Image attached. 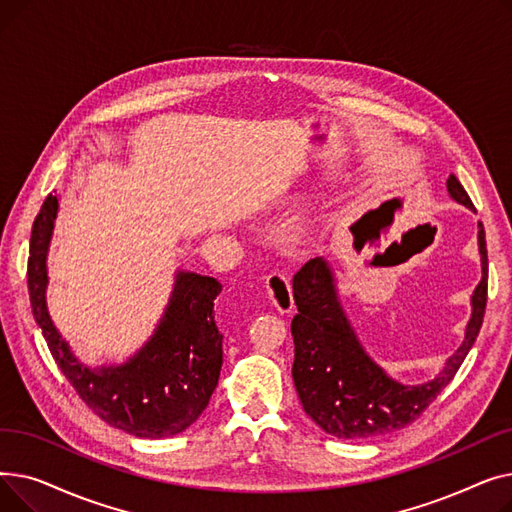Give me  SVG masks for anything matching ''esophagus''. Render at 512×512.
Segmentation results:
<instances>
[{"instance_id":"obj_1","label":"esophagus","mask_w":512,"mask_h":512,"mask_svg":"<svg viewBox=\"0 0 512 512\" xmlns=\"http://www.w3.org/2000/svg\"><path fill=\"white\" fill-rule=\"evenodd\" d=\"M265 288L267 294H270L272 303L280 309V311H290L294 307V299H292V288H290V280L282 274V272H274L265 278Z\"/></svg>"}]
</instances>
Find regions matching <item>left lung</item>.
<instances>
[{
  "label": "left lung",
  "mask_w": 512,
  "mask_h": 512,
  "mask_svg": "<svg viewBox=\"0 0 512 512\" xmlns=\"http://www.w3.org/2000/svg\"><path fill=\"white\" fill-rule=\"evenodd\" d=\"M454 201L475 209L454 174L446 180ZM481 282L471 297V319L465 340L432 382L405 386L388 378L363 351L355 330L340 307L328 261L309 259L292 278L299 313L290 332L294 340L292 380L305 413L326 434L344 440L378 438L411 425L450 384L479 334L488 301V249L479 224Z\"/></svg>",
  "instance_id": "left-lung-1"
}]
</instances>
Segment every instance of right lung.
<instances>
[{"mask_svg": "<svg viewBox=\"0 0 512 512\" xmlns=\"http://www.w3.org/2000/svg\"><path fill=\"white\" fill-rule=\"evenodd\" d=\"M58 207L53 195L41 205L26 272L33 315L53 359L87 407L112 427L151 440L184 432L205 411L220 380L224 334L215 324L213 301L222 284L178 272L170 305L151 340L124 365L91 369L72 355L45 305V259Z\"/></svg>", "mask_w": 512, "mask_h": 512, "instance_id": "1", "label": "right lung"}]
</instances>
